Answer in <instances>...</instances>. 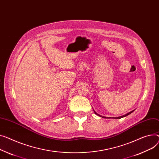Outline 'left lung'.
<instances>
[{
    "label": "left lung",
    "instance_id": "left-lung-1",
    "mask_svg": "<svg viewBox=\"0 0 159 159\" xmlns=\"http://www.w3.org/2000/svg\"><path fill=\"white\" fill-rule=\"evenodd\" d=\"M94 111V110H93ZM134 111H130V112H129V113H127V114H125V115H123V116H119V117H105V116H101V115H100V114H98V113H97L96 112H95L94 111V113L96 114L97 115H98V116H100V117H102V118H114V119H120V118H123V117H125V116H128V115H129V114H130L132 112H134Z\"/></svg>",
    "mask_w": 159,
    "mask_h": 159
}]
</instances>
